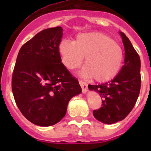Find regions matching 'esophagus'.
<instances>
[{
    "label": "esophagus",
    "mask_w": 151,
    "mask_h": 151,
    "mask_svg": "<svg viewBox=\"0 0 151 151\" xmlns=\"http://www.w3.org/2000/svg\"><path fill=\"white\" fill-rule=\"evenodd\" d=\"M78 82H79L80 86L82 87V92H83V93H86L88 91V84L85 82H84V81H82V80H79Z\"/></svg>",
    "instance_id": "obj_1"
}]
</instances>
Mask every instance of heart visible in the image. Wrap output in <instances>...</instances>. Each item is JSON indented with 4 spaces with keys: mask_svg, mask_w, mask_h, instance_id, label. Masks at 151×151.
Returning <instances> with one entry per match:
<instances>
[{
    "mask_svg": "<svg viewBox=\"0 0 151 151\" xmlns=\"http://www.w3.org/2000/svg\"><path fill=\"white\" fill-rule=\"evenodd\" d=\"M59 52L63 63L69 69L78 67L85 57L82 73L98 82L114 78L120 71L124 59L122 47L102 32L82 33L75 41L63 40Z\"/></svg>",
    "mask_w": 151,
    "mask_h": 151,
    "instance_id": "obj_1",
    "label": "heart"
}]
</instances>
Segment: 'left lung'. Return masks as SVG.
Instances as JSON below:
<instances>
[{"instance_id": "1", "label": "left lung", "mask_w": 151, "mask_h": 151, "mask_svg": "<svg viewBox=\"0 0 151 151\" xmlns=\"http://www.w3.org/2000/svg\"><path fill=\"white\" fill-rule=\"evenodd\" d=\"M125 47L122 69L110 82L97 85H88L102 98V106L93 111L97 120L105 124L121 121L129 114L138 100L141 89V60L129 38L120 32Z\"/></svg>"}]
</instances>
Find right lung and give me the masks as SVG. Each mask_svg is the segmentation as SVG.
<instances>
[{
	"label": "right lung",
	"mask_w": 151,
	"mask_h": 151,
	"mask_svg": "<svg viewBox=\"0 0 151 151\" xmlns=\"http://www.w3.org/2000/svg\"><path fill=\"white\" fill-rule=\"evenodd\" d=\"M60 26L44 29L19 51L12 91L22 115L33 124L50 126L65 116L69 100L80 94L78 81L61 62Z\"/></svg>",
	"instance_id": "right-lung-1"
}]
</instances>
